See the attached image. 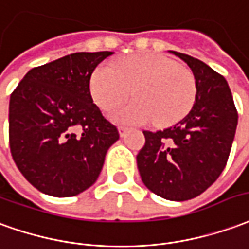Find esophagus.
Listing matches in <instances>:
<instances>
[{"label":"esophagus","mask_w":249,"mask_h":249,"mask_svg":"<svg viewBox=\"0 0 249 249\" xmlns=\"http://www.w3.org/2000/svg\"><path fill=\"white\" fill-rule=\"evenodd\" d=\"M118 130H119L121 137H124V134L128 131V127H126V126H119V127H118Z\"/></svg>","instance_id":"1"}]
</instances>
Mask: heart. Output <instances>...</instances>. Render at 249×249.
<instances>
[{"instance_id": "1", "label": "heart", "mask_w": 249, "mask_h": 249, "mask_svg": "<svg viewBox=\"0 0 249 249\" xmlns=\"http://www.w3.org/2000/svg\"><path fill=\"white\" fill-rule=\"evenodd\" d=\"M95 103L111 110L124 103L134 93L135 99L115 110L111 116L128 124L169 126L182 119L195 105L193 73L174 60L157 53H138L95 68L89 80Z\"/></svg>"}]
</instances>
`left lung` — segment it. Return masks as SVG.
I'll return each instance as SVG.
<instances>
[{
	"label": "left lung",
	"mask_w": 249,
	"mask_h": 249,
	"mask_svg": "<svg viewBox=\"0 0 249 249\" xmlns=\"http://www.w3.org/2000/svg\"><path fill=\"white\" fill-rule=\"evenodd\" d=\"M170 53L193 72L195 105L172 127L143 131L146 142L137 165L153 193L170 201H186L205 192L224 170L237 127V111L221 75L189 54Z\"/></svg>",
	"instance_id": "obj_1"
}]
</instances>
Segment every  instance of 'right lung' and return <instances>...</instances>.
Listing matches in <instances>:
<instances>
[{"instance_id":"1","label":"right lung","mask_w":249,"mask_h":249,"mask_svg":"<svg viewBox=\"0 0 249 249\" xmlns=\"http://www.w3.org/2000/svg\"><path fill=\"white\" fill-rule=\"evenodd\" d=\"M114 52H77L32 68L9 102V144L36 189L71 197L95 184L118 128L93 103V70Z\"/></svg>"}]
</instances>
